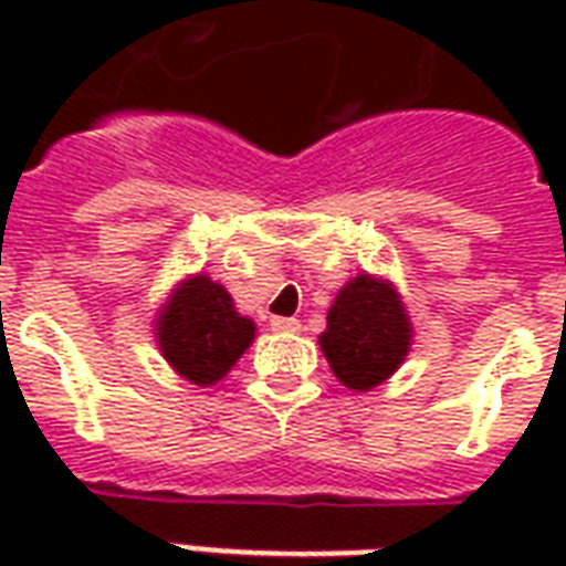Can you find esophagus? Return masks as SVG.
<instances>
[{
  "label": "esophagus",
  "mask_w": 566,
  "mask_h": 566,
  "mask_svg": "<svg viewBox=\"0 0 566 566\" xmlns=\"http://www.w3.org/2000/svg\"><path fill=\"white\" fill-rule=\"evenodd\" d=\"M272 331L296 333V331H300V321H296V318H272Z\"/></svg>",
  "instance_id": "1"
}]
</instances>
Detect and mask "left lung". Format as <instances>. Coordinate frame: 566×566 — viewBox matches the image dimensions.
<instances>
[{"label":"left lung","mask_w":566,"mask_h":566,"mask_svg":"<svg viewBox=\"0 0 566 566\" xmlns=\"http://www.w3.org/2000/svg\"><path fill=\"white\" fill-rule=\"evenodd\" d=\"M318 345L333 376L352 391H373L403 367L412 348V321L394 282L360 272L339 287L327 308Z\"/></svg>","instance_id":"left-lung-1"}]
</instances>
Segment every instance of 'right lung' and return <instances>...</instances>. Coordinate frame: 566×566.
Segmentation results:
<instances>
[{
    "label": "right lung",
    "instance_id": "1",
    "mask_svg": "<svg viewBox=\"0 0 566 566\" xmlns=\"http://www.w3.org/2000/svg\"><path fill=\"white\" fill-rule=\"evenodd\" d=\"M254 333L258 324L239 315L230 291L206 272L175 284L154 318V343L163 360L199 388L218 385L254 343Z\"/></svg>",
    "mask_w": 566,
    "mask_h": 566
}]
</instances>
